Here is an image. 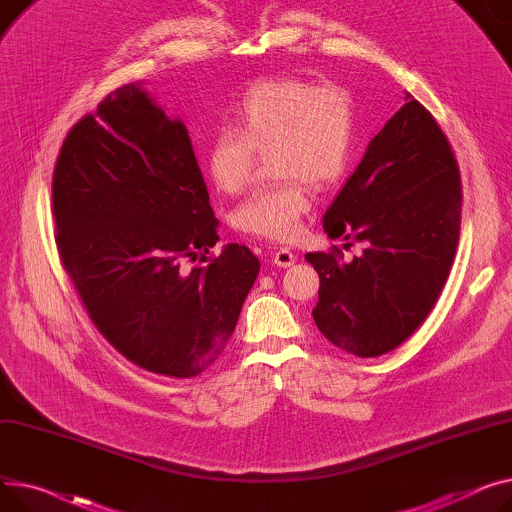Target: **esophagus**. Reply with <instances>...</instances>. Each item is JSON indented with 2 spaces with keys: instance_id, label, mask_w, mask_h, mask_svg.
Listing matches in <instances>:
<instances>
[{
  "instance_id": "34e87169",
  "label": "esophagus",
  "mask_w": 512,
  "mask_h": 512,
  "mask_svg": "<svg viewBox=\"0 0 512 512\" xmlns=\"http://www.w3.org/2000/svg\"><path fill=\"white\" fill-rule=\"evenodd\" d=\"M273 262L277 266H281V268H287V266H291L295 262V254L289 248H279V250L273 252Z\"/></svg>"
}]
</instances>
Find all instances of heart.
Segmentation results:
<instances>
[{"label":"heart","instance_id":"obj_1","mask_svg":"<svg viewBox=\"0 0 512 512\" xmlns=\"http://www.w3.org/2000/svg\"><path fill=\"white\" fill-rule=\"evenodd\" d=\"M233 128H219L206 144V169L225 194L242 192L258 155L268 154L281 179L254 190L235 208L233 223L256 237L289 242L302 231L316 188L337 184L351 165L357 111L349 90L302 76L252 82L231 107Z\"/></svg>","mask_w":512,"mask_h":512}]
</instances>
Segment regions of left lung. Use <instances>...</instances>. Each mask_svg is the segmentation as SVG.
Returning a JSON list of instances; mask_svg holds the SVG:
<instances>
[{
	"instance_id": "8db88e82",
	"label": "left lung",
	"mask_w": 512,
	"mask_h": 512,
	"mask_svg": "<svg viewBox=\"0 0 512 512\" xmlns=\"http://www.w3.org/2000/svg\"><path fill=\"white\" fill-rule=\"evenodd\" d=\"M405 101L322 221L333 239L362 244V254L351 262L337 246L306 254L320 277L314 322L357 357L393 351L424 324L459 244L463 190L455 153L434 115L409 93Z\"/></svg>"
}]
</instances>
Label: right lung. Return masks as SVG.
I'll return each mask as SVG.
<instances>
[{
  "label": "right lung",
  "mask_w": 512,
  "mask_h": 512,
  "mask_svg": "<svg viewBox=\"0 0 512 512\" xmlns=\"http://www.w3.org/2000/svg\"><path fill=\"white\" fill-rule=\"evenodd\" d=\"M55 246L88 318L138 368L194 378L217 362L258 277L217 244L186 126L138 84L70 128L53 169Z\"/></svg>",
  "instance_id": "add662e5"
}]
</instances>
